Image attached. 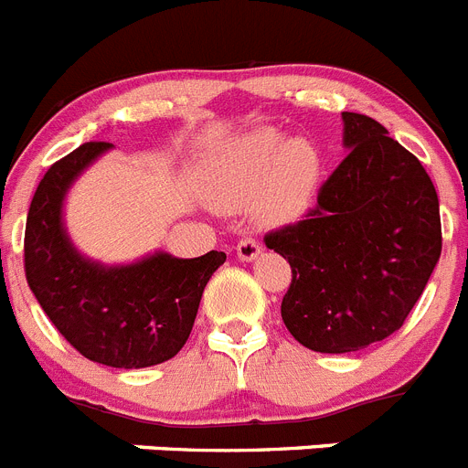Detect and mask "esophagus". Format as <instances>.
<instances>
[{"label": "esophagus", "instance_id": "esophagus-1", "mask_svg": "<svg viewBox=\"0 0 468 468\" xmlns=\"http://www.w3.org/2000/svg\"><path fill=\"white\" fill-rule=\"evenodd\" d=\"M261 253H262V249H261V241H258V239L243 237L241 241L237 243L239 261L250 262V261H255V258H258V255H261Z\"/></svg>", "mask_w": 468, "mask_h": 468}]
</instances>
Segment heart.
Returning <instances> with one entry per match:
<instances>
[{
	"label": "heart",
	"instance_id": "1",
	"mask_svg": "<svg viewBox=\"0 0 468 468\" xmlns=\"http://www.w3.org/2000/svg\"><path fill=\"white\" fill-rule=\"evenodd\" d=\"M322 161L305 139H283L272 127L231 139L210 163V186L222 207L250 206L270 225L301 218L317 186Z\"/></svg>",
	"mask_w": 468,
	"mask_h": 468
}]
</instances>
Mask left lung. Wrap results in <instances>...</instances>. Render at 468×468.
<instances>
[{"mask_svg":"<svg viewBox=\"0 0 468 468\" xmlns=\"http://www.w3.org/2000/svg\"><path fill=\"white\" fill-rule=\"evenodd\" d=\"M348 155L295 225L265 237L291 265L282 319L314 353H355L405 324L441 258V207L429 173L388 130L343 113Z\"/></svg>","mask_w":468,"mask_h":468,"instance_id":"1","label":"left lung"}]
</instances>
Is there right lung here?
Masks as SVG:
<instances>
[{
	"label": "right lung",
	"instance_id": "right-lung-1",
	"mask_svg": "<svg viewBox=\"0 0 468 468\" xmlns=\"http://www.w3.org/2000/svg\"><path fill=\"white\" fill-rule=\"evenodd\" d=\"M113 144L87 142L47 170L26 222V279L37 303L80 355L115 369L175 357L194 326L207 279L227 255L154 253L132 265L87 261L63 227V198L87 165Z\"/></svg>",
	"mask_w": 468,
	"mask_h": 468
}]
</instances>
